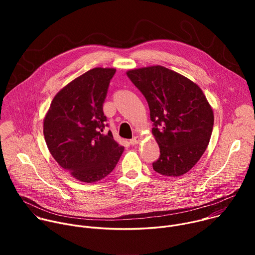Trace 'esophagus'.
Masks as SVG:
<instances>
[{"label":"esophagus","instance_id":"obj_1","mask_svg":"<svg viewBox=\"0 0 255 255\" xmlns=\"http://www.w3.org/2000/svg\"><path fill=\"white\" fill-rule=\"evenodd\" d=\"M139 142H140V138H139L138 136H135L134 138H132V139L129 141V143L132 145V146H134V145L138 144Z\"/></svg>","mask_w":255,"mask_h":255}]
</instances>
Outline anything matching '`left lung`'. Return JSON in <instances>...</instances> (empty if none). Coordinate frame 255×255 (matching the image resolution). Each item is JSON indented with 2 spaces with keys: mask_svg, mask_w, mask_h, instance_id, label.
Returning a JSON list of instances; mask_svg holds the SVG:
<instances>
[{
  "mask_svg": "<svg viewBox=\"0 0 255 255\" xmlns=\"http://www.w3.org/2000/svg\"><path fill=\"white\" fill-rule=\"evenodd\" d=\"M126 74L148 103L160 149L153 169L165 176L185 174L202 157L211 138L214 114L206 96L197 84L161 65Z\"/></svg>",
  "mask_w": 255,
  "mask_h": 255,
  "instance_id": "left-lung-1",
  "label": "left lung"
}]
</instances>
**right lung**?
Listing matches in <instances>:
<instances>
[{"mask_svg": "<svg viewBox=\"0 0 255 255\" xmlns=\"http://www.w3.org/2000/svg\"><path fill=\"white\" fill-rule=\"evenodd\" d=\"M115 72V68L95 67L71 81L55 95L43 120L52 157L83 183L107 176L124 151L111 131L103 133L107 121L103 104Z\"/></svg>", "mask_w": 255, "mask_h": 255, "instance_id": "1", "label": "right lung"}]
</instances>
